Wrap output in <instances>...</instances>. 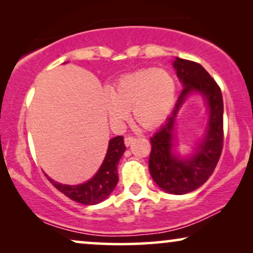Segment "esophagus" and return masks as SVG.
I'll list each match as a JSON object with an SVG mask.
<instances>
[{
  "mask_svg": "<svg viewBox=\"0 0 253 253\" xmlns=\"http://www.w3.org/2000/svg\"><path fill=\"white\" fill-rule=\"evenodd\" d=\"M133 140H134L133 136H126V138H124V144H126V146H130V145L132 144Z\"/></svg>",
  "mask_w": 253,
  "mask_h": 253,
  "instance_id": "esophagus-1",
  "label": "esophagus"
}]
</instances>
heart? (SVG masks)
I'll use <instances>...</instances> for the list:
<instances>
[{
  "mask_svg": "<svg viewBox=\"0 0 253 253\" xmlns=\"http://www.w3.org/2000/svg\"><path fill=\"white\" fill-rule=\"evenodd\" d=\"M176 99L172 75L162 68H148L124 76L103 99L106 112L114 122L127 117L144 129H152L167 119Z\"/></svg>",
  "mask_w": 253,
  "mask_h": 253,
  "instance_id": "b5f03b06",
  "label": "heart"
}]
</instances>
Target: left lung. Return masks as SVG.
<instances>
[{
    "mask_svg": "<svg viewBox=\"0 0 253 253\" xmlns=\"http://www.w3.org/2000/svg\"><path fill=\"white\" fill-rule=\"evenodd\" d=\"M174 68L183 89L167 122L151 137L148 169L153 181L162 190L184 195L202 186L213 174L219 161L223 147V100L219 85L199 63L176 57ZM195 90L205 96L209 103V126L197 153L189 161H181L171 153L172 129L181 102Z\"/></svg>",
    "mask_w": 253,
    "mask_h": 253,
    "instance_id": "obj_1",
    "label": "left lung"
}]
</instances>
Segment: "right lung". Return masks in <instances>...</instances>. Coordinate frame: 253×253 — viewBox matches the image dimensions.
Returning a JSON list of instances; mask_svg holds the SVG:
<instances>
[{
	"label": "right lung",
	"instance_id": "1",
	"mask_svg": "<svg viewBox=\"0 0 253 253\" xmlns=\"http://www.w3.org/2000/svg\"><path fill=\"white\" fill-rule=\"evenodd\" d=\"M123 136H117L109 140L108 151L98 172L84 184L65 185L48 178L58 191L76 203L83 205H95L105 200L119 182L117 166L121 157L126 151Z\"/></svg>",
	"mask_w": 253,
	"mask_h": 253
}]
</instances>
